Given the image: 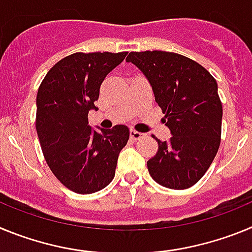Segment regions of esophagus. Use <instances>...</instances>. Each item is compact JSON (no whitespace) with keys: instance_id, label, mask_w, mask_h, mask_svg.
Wrapping results in <instances>:
<instances>
[{"instance_id":"obj_1","label":"esophagus","mask_w":252,"mask_h":252,"mask_svg":"<svg viewBox=\"0 0 252 252\" xmlns=\"http://www.w3.org/2000/svg\"><path fill=\"white\" fill-rule=\"evenodd\" d=\"M130 136H131V139H133V140H140V139H141V137H144V133L139 132V131L132 130V128H131V130H130Z\"/></svg>"}]
</instances>
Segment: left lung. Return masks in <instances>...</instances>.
I'll return each mask as SVG.
<instances>
[{
    "instance_id": "1",
    "label": "left lung",
    "mask_w": 252,
    "mask_h": 252,
    "mask_svg": "<svg viewBox=\"0 0 252 252\" xmlns=\"http://www.w3.org/2000/svg\"><path fill=\"white\" fill-rule=\"evenodd\" d=\"M145 75L162 119L168 141L157 139V155L148 169L158 184L187 189L212 164L221 142L222 103L217 82L194 60L169 51H132L126 58Z\"/></svg>"
}]
</instances>
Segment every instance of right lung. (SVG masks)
<instances>
[{
	"mask_svg": "<svg viewBox=\"0 0 252 252\" xmlns=\"http://www.w3.org/2000/svg\"><path fill=\"white\" fill-rule=\"evenodd\" d=\"M126 54L69 55L49 70L37 91L36 131L44 157L62 184L79 194L98 192L112 182L130 137L125 125L94 130L88 124L102 82Z\"/></svg>",
	"mask_w": 252,
	"mask_h": 252,
	"instance_id": "add662e5",
	"label": "right lung"
}]
</instances>
